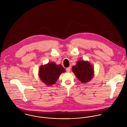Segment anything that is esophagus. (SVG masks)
I'll return each instance as SVG.
<instances>
[{"mask_svg": "<svg viewBox=\"0 0 127 127\" xmlns=\"http://www.w3.org/2000/svg\"><path fill=\"white\" fill-rule=\"evenodd\" d=\"M70 67H67V68H66V71L67 72H69L70 71Z\"/></svg>", "mask_w": 127, "mask_h": 127, "instance_id": "1", "label": "esophagus"}]
</instances>
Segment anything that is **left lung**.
<instances>
[{
  "label": "left lung",
  "instance_id": "1",
  "mask_svg": "<svg viewBox=\"0 0 127 127\" xmlns=\"http://www.w3.org/2000/svg\"><path fill=\"white\" fill-rule=\"evenodd\" d=\"M72 70L78 80L83 83L89 82L94 75V69L88 61H78Z\"/></svg>",
  "mask_w": 127,
  "mask_h": 127
}]
</instances>
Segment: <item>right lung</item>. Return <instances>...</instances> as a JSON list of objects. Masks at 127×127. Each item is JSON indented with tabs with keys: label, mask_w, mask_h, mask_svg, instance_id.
I'll use <instances>...</instances> for the list:
<instances>
[{
	"label": "right lung",
	"mask_w": 127,
	"mask_h": 127,
	"mask_svg": "<svg viewBox=\"0 0 127 127\" xmlns=\"http://www.w3.org/2000/svg\"><path fill=\"white\" fill-rule=\"evenodd\" d=\"M65 72V69L61 64L57 65L52 62L41 65L38 71V75L43 83L50 86L55 84L60 75Z\"/></svg>",
	"instance_id": "right-lung-1"
}]
</instances>
